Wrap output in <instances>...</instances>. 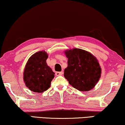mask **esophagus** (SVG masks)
Listing matches in <instances>:
<instances>
[{
  "mask_svg": "<svg viewBox=\"0 0 125 125\" xmlns=\"http://www.w3.org/2000/svg\"><path fill=\"white\" fill-rule=\"evenodd\" d=\"M63 72H55V74H56V76L62 75V74H63Z\"/></svg>",
  "mask_w": 125,
  "mask_h": 125,
  "instance_id": "1",
  "label": "esophagus"
}]
</instances>
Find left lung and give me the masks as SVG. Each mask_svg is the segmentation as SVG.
<instances>
[{
	"label": "left lung",
	"instance_id": "8db88e82",
	"mask_svg": "<svg viewBox=\"0 0 125 125\" xmlns=\"http://www.w3.org/2000/svg\"><path fill=\"white\" fill-rule=\"evenodd\" d=\"M68 66L64 76L74 88L88 92L95 86L101 76L102 69L96 58L85 50L73 48L64 51Z\"/></svg>",
	"mask_w": 125,
	"mask_h": 125
}]
</instances>
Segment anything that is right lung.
<instances>
[{"label": "right lung", "instance_id": "obj_1", "mask_svg": "<svg viewBox=\"0 0 125 125\" xmlns=\"http://www.w3.org/2000/svg\"><path fill=\"white\" fill-rule=\"evenodd\" d=\"M48 54L45 51H39L28 59L23 71V81L26 86L35 93H43L51 87L54 72L48 66Z\"/></svg>", "mask_w": 125, "mask_h": 125}]
</instances>
